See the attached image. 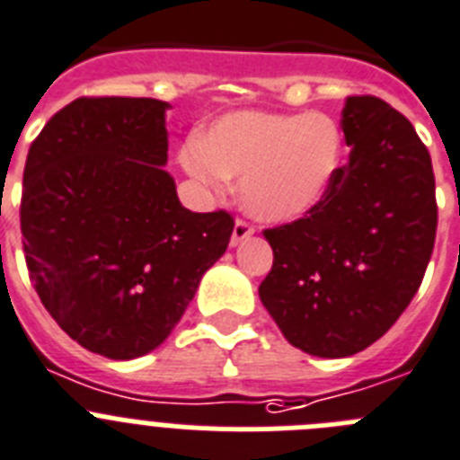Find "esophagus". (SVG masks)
I'll return each mask as SVG.
<instances>
[{
	"mask_svg": "<svg viewBox=\"0 0 460 460\" xmlns=\"http://www.w3.org/2000/svg\"><path fill=\"white\" fill-rule=\"evenodd\" d=\"M252 234H254V226H250L247 222H243V219H235L234 231H231V247H238L243 241H245V238H250Z\"/></svg>",
	"mask_w": 460,
	"mask_h": 460,
	"instance_id": "1",
	"label": "esophagus"
}]
</instances>
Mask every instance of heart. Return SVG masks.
Here are the masks:
<instances>
[{"instance_id":"b5f03b06","label":"heart","mask_w":460,"mask_h":460,"mask_svg":"<svg viewBox=\"0 0 460 460\" xmlns=\"http://www.w3.org/2000/svg\"><path fill=\"white\" fill-rule=\"evenodd\" d=\"M181 166L213 191L241 178V206L259 222L287 225L329 197L345 136L324 113L235 111L181 147Z\"/></svg>"}]
</instances>
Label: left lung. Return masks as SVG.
I'll use <instances>...</instances> for the list:
<instances>
[{
    "mask_svg": "<svg viewBox=\"0 0 460 460\" xmlns=\"http://www.w3.org/2000/svg\"><path fill=\"white\" fill-rule=\"evenodd\" d=\"M341 125L349 162L313 213L263 231L273 269L259 285L287 341L324 358L351 357L396 324L438 229L430 155L410 119L377 97H349Z\"/></svg>",
    "mask_w": 460,
    "mask_h": 460,
    "instance_id": "obj_1",
    "label": "left lung"
}]
</instances>
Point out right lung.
Masks as SVG:
<instances>
[{"label": "right lung", "mask_w": 460, "mask_h": 460, "mask_svg": "<svg viewBox=\"0 0 460 460\" xmlns=\"http://www.w3.org/2000/svg\"><path fill=\"white\" fill-rule=\"evenodd\" d=\"M159 99L81 97L48 119L22 178L20 229L46 310L85 349L115 361L169 338L234 219L191 213L166 166Z\"/></svg>", "instance_id": "add662e5"}]
</instances>
